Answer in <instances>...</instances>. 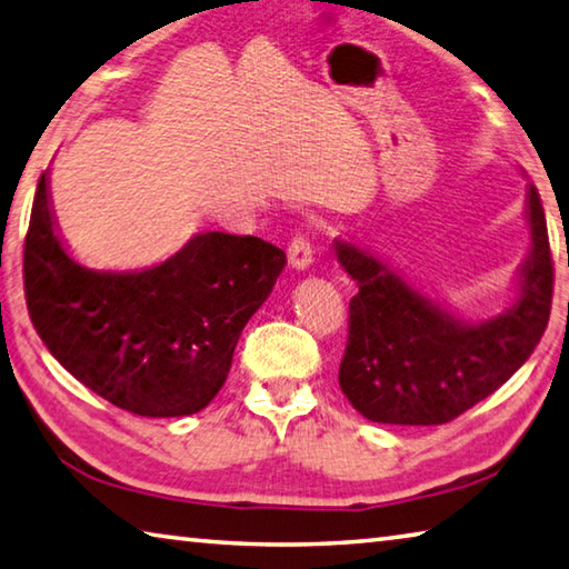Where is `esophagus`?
<instances>
[{"mask_svg": "<svg viewBox=\"0 0 569 569\" xmlns=\"http://www.w3.org/2000/svg\"><path fill=\"white\" fill-rule=\"evenodd\" d=\"M288 261H291V266L298 268V271H303V268L311 266V261H313V243H311V238L296 236L291 240V246H288Z\"/></svg>", "mask_w": 569, "mask_h": 569, "instance_id": "esophagus-1", "label": "esophagus"}]
</instances>
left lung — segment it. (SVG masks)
I'll return each instance as SVG.
<instances>
[{
	"instance_id": "left-lung-1",
	"label": "left lung",
	"mask_w": 569,
	"mask_h": 569,
	"mask_svg": "<svg viewBox=\"0 0 569 569\" xmlns=\"http://www.w3.org/2000/svg\"><path fill=\"white\" fill-rule=\"evenodd\" d=\"M532 250L522 293L497 319L465 323L401 281L379 258L343 240L336 256L359 293L339 383L351 407L379 423H447L495 393L532 356L552 311L555 266L542 200L527 188Z\"/></svg>"
}]
</instances>
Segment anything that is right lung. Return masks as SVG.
Returning a JSON list of instances; mask_svg holds the SVG:
<instances>
[{
	"label": "right lung",
	"instance_id": "add662e5",
	"mask_svg": "<svg viewBox=\"0 0 569 569\" xmlns=\"http://www.w3.org/2000/svg\"><path fill=\"white\" fill-rule=\"evenodd\" d=\"M283 266L273 243L210 230L146 271H90L54 233L42 172L22 271L27 311L54 359L104 401L160 419L213 401Z\"/></svg>",
	"mask_w": 569,
	"mask_h": 569
}]
</instances>
